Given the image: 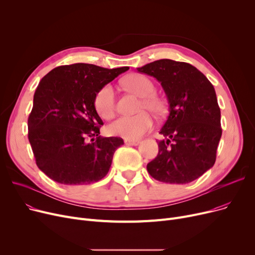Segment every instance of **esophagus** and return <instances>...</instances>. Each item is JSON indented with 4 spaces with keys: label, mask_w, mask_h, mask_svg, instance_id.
<instances>
[{
    "label": "esophagus",
    "mask_w": 255,
    "mask_h": 255,
    "mask_svg": "<svg viewBox=\"0 0 255 255\" xmlns=\"http://www.w3.org/2000/svg\"><path fill=\"white\" fill-rule=\"evenodd\" d=\"M125 143L129 145H137L140 143V140L138 139H125Z\"/></svg>",
    "instance_id": "esophagus-1"
}]
</instances>
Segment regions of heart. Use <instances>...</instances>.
I'll list each match as a JSON object with an SVG mask.
<instances>
[{
    "label": "heart",
    "instance_id": "heart-1",
    "mask_svg": "<svg viewBox=\"0 0 255 255\" xmlns=\"http://www.w3.org/2000/svg\"><path fill=\"white\" fill-rule=\"evenodd\" d=\"M124 87L130 92L141 97L138 106L139 114L135 116L121 117L109 127L111 134L126 139H136L153 127V119L148 112L159 117L165 111V105L161 98L155 95V86L152 80L142 74H130L123 80ZM94 107L97 114L105 120L115 116V91L111 85L101 87L94 96Z\"/></svg>",
    "mask_w": 255,
    "mask_h": 255
}]
</instances>
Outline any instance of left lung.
Listing matches in <instances>:
<instances>
[{
  "instance_id": "obj_1",
  "label": "left lung",
  "mask_w": 255,
  "mask_h": 255,
  "mask_svg": "<svg viewBox=\"0 0 255 255\" xmlns=\"http://www.w3.org/2000/svg\"><path fill=\"white\" fill-rule=\"evenodd\" d=\"M155 77L165 92L169 114L160 134L157 157L146 165L157 181L190 183L213 167L221 138L215 89L194 66L168 59L137 68Z\"/></svg>"
}]
</instances>
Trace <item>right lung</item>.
Wrapping results in <instances>:
<instances>
[{
    "instance_id": "1",
    "label": "right lung",
    "mask_w": 255,
    "mask_h": 255,
    "mask_svg": "<svg viewBox=\"0 0 255 255\" xmlns=\"http://www.w3.org/2000/svg\"><path fill=\"white\" fill-rule=\"evenodd\" d=\"M128 69L77 63L59 66L40 80L28 119V137L37 166L48 178L63 185H87L107 175L124 141L99 135L103 122L94 96Z\"/></svg>"
}]
</instances>
